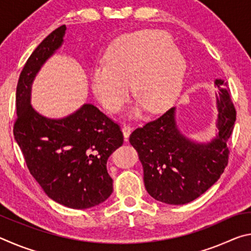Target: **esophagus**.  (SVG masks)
Segmentation results:
<instances>
[{
    "label": "esophagus",
    "mask_w": 251,
    "mask_h": 251,
    "mask_svg": "<svg viewBox=\"0 0 251 251\" xmlns=\"http://www.w3.org/2000/svg\"><path fill=\"white\" fill-rule=\"evenodd\" d=\"M122 131H123V135H124L125 141H127V138L129 137V135L131 133V127L128 125H124L122 127Z\"/></svg>",
    "instance_id": "obj_1"
}]
</instances>
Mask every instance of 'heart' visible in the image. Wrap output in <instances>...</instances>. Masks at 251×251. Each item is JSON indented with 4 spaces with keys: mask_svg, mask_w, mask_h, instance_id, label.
<instances>
[{
    "mask_svg": "<svg viewBox=\"0 0 251 251\" xmlns=\"http://www.w3.org/2000/svg\"><path fill=\"white\" fill-rule=\"evenodd\" d=\"M186 58L167 34L143 29L114 42L106 63L93 66L91 86L101 104L118 112L129 99L130 84L137 103L128 115L138 116L143 107L155 113L171 106L181 91Z\"/></svg>",
    "mask_w": 251,
    "mask_h": 251,
    "instance_id": "b5f03b06",
    "label": "heart"
}]
</instances>
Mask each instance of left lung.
I'll return each mask as SVG.
<instances>
[{
	"label": "left lung",
	"mask_w": 251,
	"mask_h": 251,
	"mask_svg": "<svg viewBox=\"0 0 251 251\" xmlns=\"http://www.w3.org/2000/svg\"><path fill=\"white\" fill-rule=\"evenodd\" d=\"M218 87L214 137L197 142L178 127L176 107L157 120L135 129L129 143L138 151L147 193L168 205H184L198 198L217 181L228 163L227 141L236 122V110L228 84L214 80Z\"/></svg>",
	"instance_id": "left-lung-1"
}]
</instances>
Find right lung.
Instances as JSON below:
<instances>
[{"label": "right lung", "instance_id": "1", "mask_svg": "<svg viewBox=\"0 0 251 251\" xmlns=\"http://www.w3.org/2000/svg\"><path fill=\"white\" fill-rule=\"evenodd\" d=\"M65 34V25L53 31L23 67L13 131L29 173L44 193L65 207L87 209L112 195L113 179L106 165L124 139L120 126L91 103L62 118L46 117L32 106L34 80L64 44Z\"/></svg>", "mask_w": 251, "mask_h": 251}]
</instances>
